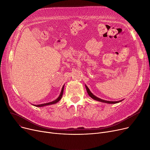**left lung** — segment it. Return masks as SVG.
Instances as JSON below:
<instances>
[{
    "label": "left lung",
    "mask_w": 150,
    "mask_h": 150,
    "mask_svg": "<svg viewBox=\"0 0 150 150\" xmlns=\"http://www.w3.org/2000/svg\"><path fill=\"white\" fill-rule=\"evenodd\" d=\"M86 86V90H87V92L88 93V95L92 98H93V100H97V101H101V102H103V103H109V104H115V103H119V102L122 101V100H120V101H106V100H102L100 98H98L97 97L93 95V94L90 91L89 89L88 88V87L86 85H85Z\"/></svg>",
    "instance_id": "left-lung-1"
}]
</instances>
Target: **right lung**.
<instances>
[{"label": "right lung", "mask_w": 150, "mask_h": 150, "mask_svg": "<svg viewBox=\"0 0 150 150\" xmlns=\"http://www.w3.org/2000/svg\"><path fill=\"white\" fill-rule=\"evenodd\" d=\"M64 85L62 86V90H61V93L60 95L59 96V97L53 101H51V102H49V103H44V104H41V105H33L34 106H36V107H42V106H47V105H53V104H55L58 103V102L62 98V94H63V91H64Z\"/></svg>", "instance_id": "add662e5"}]
</instances>
